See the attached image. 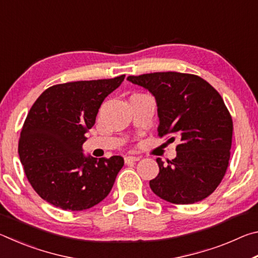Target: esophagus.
I'll list each match as a JSON object with an SVG mask.
<instances>
[{
    "mask_svg": "<svg viewBox=\"0 0 258 258\" xmlns=\"http://www.w3.org/2000/svg\"><path fill=\"white\" fill-rule=\"evenodd\" d=\"M140 160V157L138 156H126L125 157V163L128 164V163H133V161H138Z\"/></svg>",
    "mask_w": 258,
    "mask_h": 258,
    "instance_id": "1",
    "label": "esophagus"
}]
</instances>
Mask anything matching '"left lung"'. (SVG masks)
<instances>
[{"label":"left lung","instance_id":"1","mask_svg":"<svg viewBox=\"0 0 258 258\" xmlns=\"http://www.w3.org/2000/svg\"><path fill=\"white\" fill-rule=\"evenodd\" d=\"M127 81L154 95L158 135L181 140L176 157L149 182L166 202L187 205L207 198L225 175L232 143V118L223 99L202 77L176 72L128 76Z\"/></svg>","mask_w":258,"mask_h":258}]
</instances>
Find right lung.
<instances>
[{"mask_svg": "<svg viewBox=\"0 0 258 258\" xmlns=\"http://www.w3.org/2000/svg\"><path fill=\"white\" fill-rule=\"evenodd\" d=\"M124 78L53 85L30 108L18 152L29 183L45 202L76 212L95 206L109 195L124 166L123 157L94 158L83 154L82 146L103 100Z\"/></svg>", "mask_w": 258, "mask_h": 258, "instance_id": "add662e5", "label": "right lung"}]
</instances>
